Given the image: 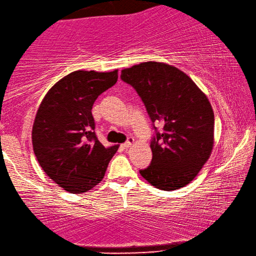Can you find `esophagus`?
Segmentation results:
<instances>
[{"instance_id":"34e87169","label":"esophagus","mask_w":256,"mask_h":256,"mask_svg":"<svg viewBox=\"0 0 256 256\" xmlns=\"http://www.w3.org/2000/svg\"><path fill=\"white\" fill-rule=\"evenodd\" d=\"M134 139L132 137H129L127 142L122 144V147L124 149H128L129 147H132V144H134Z\"/></svg>"}]
</instances>
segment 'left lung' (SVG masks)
<instances>
[{"mask_svg": "<svg viewBox=\"0 0 256 256\" xmlns=\"http://www.w3.org/2000/svg\"><path fill=\"white\" fill-rule=\"evenodd\" d=\"M152 122V160L140 174L160 190L186 186L213 148L214 114L208 97L184 72L164 62H146L122 70ZM160 124V130L154 126Z\"/></svg>", "mask_w": 256, "mask_h": 256, "instance_id": "left-lung-1", "label": "left lung"}]
</instances>
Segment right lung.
Here are the masks:
<instances>
[{
  "instance_id": "obj_1",
  "label": "right lung",
  "mask_w": 256,
  "mask_h": 256,
  "mask_svg": "<svg viewBox=\"0 0 256 256\" xmlns=\"http://www.w3.org/2000/svg\"><path fill=\"white\" fill-rule=\"evenodd\" d=\"M118 70H76L62 78L42 100L32 142L40 166L72 194H84L105 176L118 146L105 148L95 134L92 108L97 97L116 84Z\"/></svg>"
}]
</instances>
